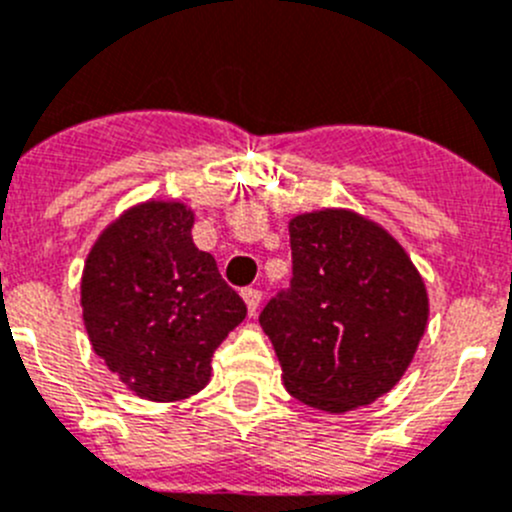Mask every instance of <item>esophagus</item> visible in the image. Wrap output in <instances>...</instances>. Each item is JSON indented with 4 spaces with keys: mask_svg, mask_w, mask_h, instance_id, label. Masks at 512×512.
Returning <instances> with one entry per match:
<instances>
[{
    "mask_svg": "<svg viewBox=\"0 0 512 512\" xmlns=\"http://www.w3.org/2000/svg\"><path fill=\"white\" fill-rule=\"evenodd\" d=\"M243 294V301H246V306H248V311H251V314H256V309H259V304H261V289H253V286H246V289L241 291Z\"/></svg>",
    "mask_w": 512,
    "mask_h": 512,
    "instance_id": "34e87169",
    "label": "esophagus"
}]
</instances>
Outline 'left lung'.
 Instances as JSON below:
<instances>
[{
  "instance_id": "left-lung-1",
  "label": "left lung",
  "mask_w": 512,
  "mask_h": 512,
  "mask_svg": "<svg viewBox=\"0 0 512 512\" xmlns=\"http://www.w3.org/2000/svg\"><path fill=\"white\" fill-rule=\"evenodd\" d=\"M291 281L261 311L284 384L304 405L347 412L410 367L427 326L425 281L405 248L352 211L291 218Z\"/></svg>"
}]
</instances>
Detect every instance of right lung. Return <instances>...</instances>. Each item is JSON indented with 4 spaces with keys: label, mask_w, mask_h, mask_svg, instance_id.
Returning a JSON list of instances; mask_svg holds the SVG:
<instances>
[{
    "label": "right lung",
    "mask_w": 512,
    "mask_h": 512,
    "mask_svg": "<svg viewBox=\"0 0 512 512\" xmlns=\"http://www.w3.org/2000/svg\"><path fill=\"white\" fill-rule=\"evenodd\" d=\"M193 211L150 201L97 238L82 274L92 349L140 397L186 399L211 379V357L246 316L241 296L191 236Z\"/></svg>",
    "instance_id": "right-lung-1"
}]
</instances>
